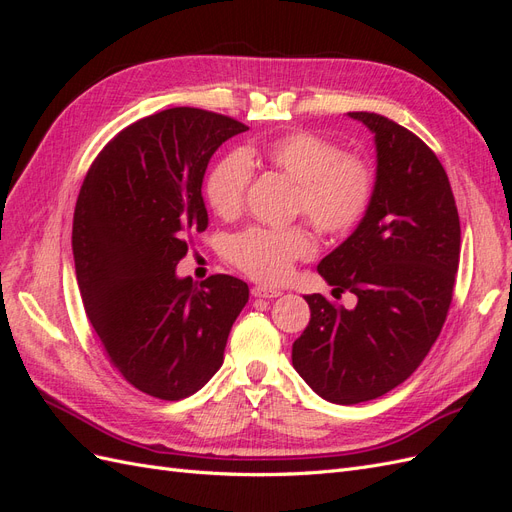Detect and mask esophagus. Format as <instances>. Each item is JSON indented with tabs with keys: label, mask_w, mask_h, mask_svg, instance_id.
Listing matches in <instances>:
<instances>
[{
	"label": "esophagus",
	"mask_w": 512,
	"mask_h": 512,
	"mask_svg": "<svg viewBox=\"0 0 512 512\" xmlns=\"http://www.w3.org/2000/svg\"><path fill=\"white\" fill-rule=\"evenodd\" d=\"M252 294L256 299H275L280 297V288H271V286H254L252 288Z\"/></svg>",
	"instance_id": "34e87169"
}]
</instances>
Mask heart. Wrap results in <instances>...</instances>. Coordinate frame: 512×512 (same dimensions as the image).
I'll return each mask as SVG.
<instances>
[{
	"label": "heart",
	"instance_id": "b5f03b06",
	"mask_svg": "<svg viewBox=\"0 0 512 512\" xmlns=\"http://www.w3.org/2000/svg\"><path fill=\"white\" fill-rule=\"evenodd\" d=\"M265 164L294 185L292 211L305 215L329 237H346L363 222L376 192L374 166L344 153L335 141L314 132H290L262 147H247L220 158L209 170L205 198L218 218H237L252 181V166ZM232 265L258 282L286 280L297 260L316 252L305 226H252L228 241Z\"/></svg>",
	"mask_w": 512,
	"mask_h": 512
}]
</instances>
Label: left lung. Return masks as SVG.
Here are the masks:
<instances>
[{"label": "left lung", "mask_w": 512, "mask_h": 512, "mask_svg": "<svg viewBox=\"0 0 512 512\" xmlns=\"http://www.w3.org/2000/svg\"><path fill=\"white\" fill-rule=\"evenodd\" d=\"M348 117L374 134L376 192L318 273L356 305L307 294L312 318L292 344L299 376L342 406L382 397L423 363L451 307L461 250L455 196L436 153L382 115Z\"/></svg>", "instance_id": "left-lung-1"}]
</instances>
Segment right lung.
Returning <instances> with one entry per match:
<instances>
[{"label":"right lung","mask_w":512,"mask_h":512,"mask_svg":"<svg viewBox=\"0 0 512 512\" xmlns=\"http://www.w3.org/2000/svg\"><path fill=\"white\" fill-rule=\"evenodd\" d=\"M247 126L177 106L121 130L91 164L76 200L72 252L87 318L138 391L190 397L224 363L250 288L232 275L179 277L188 235L205 230L211 156Z\"/></svg>","instance_id":"1"}]
</instances>
